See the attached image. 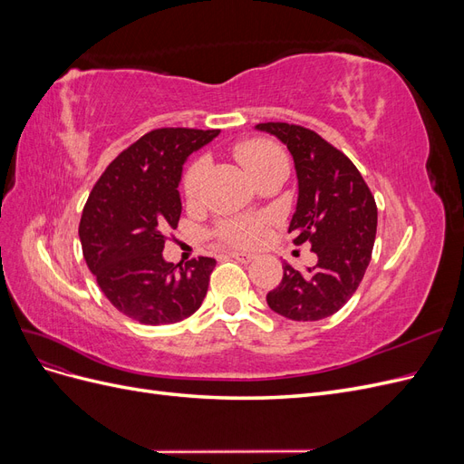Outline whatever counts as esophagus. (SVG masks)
<instances>
[{
  "instance_id": "1",
  "label": "esophagus",
  "mask_w": 464,
  "mask_h": 464,
  "mask_svg": "<svg viewBox=\"0 0 464 464\" xmlns=\"http://www.w3.org/2000/svg\"><path fill=\"white\" fill-rule=\"evenodd\" d=\"M228 256L230 257H234V259H237V261H242V263H249V261H254L256 259V256L254 254H247V251H228Z\"/></svg>"
}]
</instances>
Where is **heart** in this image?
<instances>
[{
  "label": "heart",
  "mask_w": 464,
  "mask_h": 464,
  "mask_svg": "<svg viewBox=\"0 0 464 464\" xmlns=\"http://www.w3.org/2000/svg\"><path fill=\"white\" fill-rule=\"evenodd\" d=\"M236 159L246 168L251 178H257L269 170L275 164L286 162V154L276 143L266 139H247L234 149ZM205 172V160H195L188 166V170L181 179V189L188 199H195L199 193L201 178ZM265 234V218L263 217H232L218 222L217 237L222 242L237 247L256 246Z\"/></svg>",
  "instance_id": "b5f03b06"
}]
</instances>
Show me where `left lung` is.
<instances>
[{"label":"left lung","instance_id":"1","mask_svg":"<svg viewBox=\"0 0 464 464\" xmlns=\"http://www.w3.org/2000/svg\"><path fill=\"white\" fill-rule=\"evenodd\" d=\"M283 141L298 176V203L288 232L312 244L317 263L296 271L285 263L283 280L266 294L273 312L294 321H319L353 298L366 273L377 230L375 199L344 152L302 125L257 123Z\"/></svg>","mask_w":464,"mask_h":464}]
</instances>
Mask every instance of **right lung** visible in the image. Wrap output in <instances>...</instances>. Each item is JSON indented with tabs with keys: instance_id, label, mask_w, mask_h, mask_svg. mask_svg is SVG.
<instances>
[{
	"instance_id": "right-lung-1",
	"label": "right lung",
	"mask_w": 464,
	"mask_h": 464,
	"mask_svg": "<svg viewBox=\"0 0 464 464\" xmlns=\"http://www.w3.org/2000/svg\"><path fill=\"white\" fill-rule=\"evenodd\" d=\"M218 130L162 128L121 150L96 181L79 224L82 256L104 296L143 325H170L201 307L213 257L181 266L162 257L181 215L184 162Z\"/></svg>"
}]
</instances>
